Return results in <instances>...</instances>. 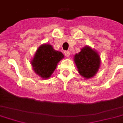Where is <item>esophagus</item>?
<instances>
[{
	"instance_id": "34e87169",
	"label": "esophagus",
	"mask_w": 123,
	"mask_h": 123,
	"mask_svg": "<svg viewBox=\"0 0 123 123\" xmlns=\"http://www.w3.org/2000/svg\"><path fill=\"white\" fill-rule=\"evenodd\" d=\"M64 55H65V56H67V57H68L69 56H70V52L69 51H64Z\"/></svg>"
}]
</instances>
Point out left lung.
Returning a JSON list of instances; mask_svg holds the SVG:
<instances>
[{
	"label": "left lung",
	"instance_id": "8db88e82",
	"mask_svg": "<svg viewBox=\"0 0 123 123\" xmlns=\"http://www.w3.org/2000/svg\"><path fill=\"white\" fill-rule=\"evenodd\" d=\"M74 61L80 74L86 79L97 74L100 65V56L88 46L83 47L80 53L74 55Z\"/></svg>",
	"mask_w": 123,
	"mask_h": 123
}]
</instances>
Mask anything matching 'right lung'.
I'll return each instance as SVG.
<instances>
[{
  "instance_id": "1",
  "label": "right lung",
  "mask_w": 123,
  "mask_h": 123,
  "mask_svg": "<svg viewBox=\"0 0 123 123\" xmlns=\"http://www.w3.org/2000/svg\"><path fill=\"white\" fill-rule=\"evenodd\" d=\"M63 58L61 52L55 50L49 44H44L37 50L31 64L36 74L46 79L51 76L58 62Z\"/></svg>"
}]
</instances>
